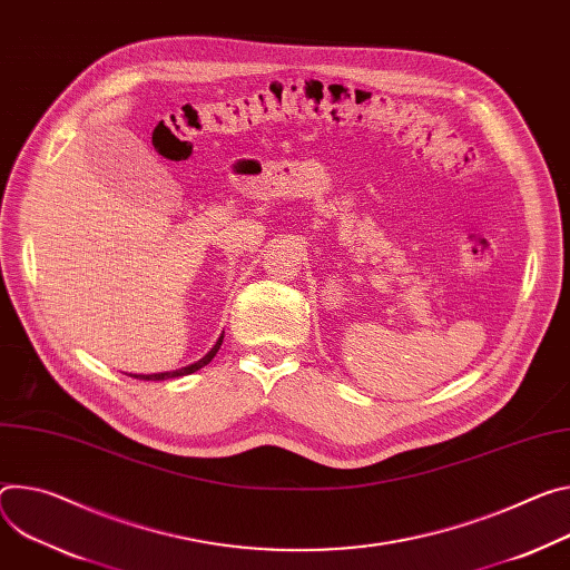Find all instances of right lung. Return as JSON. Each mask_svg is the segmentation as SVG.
<instances>
[{
  "label": "right lung",
  "instance_id": "right-lung-1",
  "mask_svg": "<svg viewBox=\"0 0 570 570\" xmlns=\"http://www.w3.org/2000/svg\"><path fill=\"white\" fill-rule=\"evenodd\" d=\"M223 338H225V332L216 338V343L206 350L202 356H197L195 361H188V364H181V366H173V368H159V371H129V375L131 377H136V380H170V377H181V375H190V373H195L197 368H202V366H206L209 364V361L216 356V352L220 350V345H223Z\"/></svg>",
  "mask_w": 570,
  "mask_h": 570
}]
</instances>
